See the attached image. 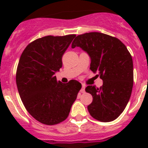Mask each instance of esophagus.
I'll return each instance as SVG.
<instances>
[{
	"mask_svg": "<svg viewBox=\"0 0 148 148\" xmlns=\"http://www.w3.org/2000/svg\"><path fill=\"white\" fill-rule=\"evenodd\" d=\"M80 91H81V93L85 92V85H84V84H82V88H81V89Z\"/></svg>",
	"mask_w": 148,
	"mask_h": 148,
	"instance_id": "1",
	"label": "esophagus"
}]
</instances>
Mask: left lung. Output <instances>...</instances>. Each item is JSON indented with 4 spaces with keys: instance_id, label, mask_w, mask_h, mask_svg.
Listing matches in <instances>:
<instances>
[{
    "instance_id": "8db88e82",
    "label": "left lung",
    "mask_w": 148,
    "mask_h": 148,
    "mask_svg": "<svg viewBox=\"0 0 148 148\" xmlns=\"http://www.w3.org/2000/svg\"><path fill=\"white\" fill-rule=\"evenodd\" d=\"M75 47L89 54L90 69L103 80L100 88L91 85L85 88L93 97L88 106L90 114L101 122L117 119L126 108L133 88L131 53L119 39L99 32L77 36L71 45L72 48Z\"/></svg>"
}]
</instances>
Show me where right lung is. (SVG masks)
I'll return each mask as SVG.
<instances>
[{"mask_svg":"<svg viewBox=\"0 0 148 148\" xmlns=\"http://www.w3.org/2000/svg\"><path fill=\"white\" fill-rule=\"evenodd\" d=\"M75 34L46 36L30 43L20 58L16 83L26 110L38 121L54 125L64 121L77 98L81 84L57 81L62 57Z\"/></svg>","mask_w":148,"mask_h":148,"instance_id":"obj_1","label":"right lung"}]
</instances>
